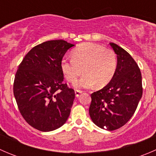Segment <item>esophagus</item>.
I'll list each match as a JSON object with an SVG mask.
<instances>
[{
  "label": "esophagus",
  "instance_id": "esophagus-1",
  "mask_svg": "<svg viewBox=\"0 0 156 156\" xmlns=\"http://www.w3.org/2000/svg\"><path fill=\"white\" fill-rule=\"evenodd\" d=\"M82 92H83V91L80 90H75V96H76L77 97H79L80 94H81Z\"/></svg>",
  "mask_w": 156,
  "mask_h": 156
}]
</instances>
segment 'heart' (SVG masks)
<instances>
[{
	"label": "heart",
	"instance_id": "obj_1",
	"mask_svg": "<svg viewBox=\"0 0 156 156\" xmlns=\"http://www.w3.org/2000/svg\"><path fill=\"white\" fill-rule=\"evenodd\" d=\"M117 66L115 52L94 43L81 44L74 49L72 57L63 58L61 62L62 72L69 82H75L82 72L85 73L75 84L76 87L84 88L95 84L99 87L106 86L114 77Z\"/></svg>",
	"mask_w": 156,
	"mask_h": 156
}]
</instances>
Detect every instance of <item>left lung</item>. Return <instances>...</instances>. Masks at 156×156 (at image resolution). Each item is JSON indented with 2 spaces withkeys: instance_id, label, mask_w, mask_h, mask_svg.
I'll use <instances>...</instances> for the list:
<instances>
[{
  "instance_id": "1",
  "label": "left lung",
  "mask_w": 156,
  "mask_h": 156,
  "mask_svg": "<svg viewBox=\"0 0 156 156\" xmlns=\"http://www.w3.org/2000/svg\"><path fill=\"white\" fill-rule=\"evenodd\" d=\"M117 54L118 66L112 81L91 94L89 114L100 128L115 130L133 116L142 97V75L139 66L123 48L110 43Z\"/></svg>"
}]
</instances>
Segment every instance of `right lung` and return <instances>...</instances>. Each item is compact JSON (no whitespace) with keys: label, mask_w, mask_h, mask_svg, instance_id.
<instances>
[{"label":"right lung","mask_w":156,"mask_h":156,"mask_svg":"<svg viewBox=\"0 0 156 156\" xmlns=\"http://www.w3.org/2000/svg\"><path fill=\"white\" fill-rule=\"evenodd\" d=\"M73 46L64 40L40 44L25 56L16 73L13 94L19 110L29 125L41 131L59 128L70 115L75 94L63 83L61 62Z\"/></svg>","instance_id":"add662e5"}]
</instances>
